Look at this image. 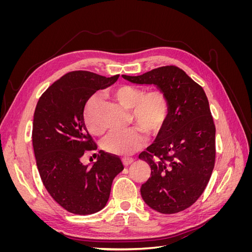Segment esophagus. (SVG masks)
<instances>
[{
    "label": "esophagus",
    "mask_w": 252,
    "mask_h": 252,
    "mask_svg": "<svg viewBox=\"0 0 252 252\" xmlns=\"http://www.w3.org/2000/svg\"><path fill=\"white\" fill-rule=\"evenodd\" d=\"M134 159L132 158H122V162H123L124 166H129L130 164L133 163Z\"/></svg>",
    "instance_id": "esophagus-1"
}]
</instances>
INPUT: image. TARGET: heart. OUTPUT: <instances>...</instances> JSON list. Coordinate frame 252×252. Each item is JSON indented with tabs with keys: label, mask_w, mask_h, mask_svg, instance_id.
<instances>
[{
	"label": "heart",
	"mask_w": 252,
	"mask_h": 252,
	"mask_svg": "<svg viewBox=\"0 0 252 252\" xmlns=\"http://www.w3.org/2000/svg\"><path fill=\"white\" fill-rule=\"evenodd\" d=\"M113 95L127 110L136 125L150 134H157L164 128L169 117V102L161 90H144L131 85H122L113 90ZM102 102L101 94H91L85 105L84 119L88 130L101 134L104 126L98 119V109ZM147 136L141 128L132 127L125 130H113L105 136L102 146L109 154L131 156L144 147Z\"/></svg>",
	"instance_id": "b5f03b06"
}]
</instances>
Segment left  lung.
<instances>
[{"label": "left lung", "mask_w": 252, "mask_h": 252, "mask_svg": "<svg viewBox=\"0 0 252 252\" xmlns=\"http://www.w3.org/2000/svg\"><path fill=\"white\" fill-rule=\"evenodd\" d=\"M122 77L157 86L169 102L164 128L139 156L151 168V177L141 187L143 200L165 215L185 210L204 192L216 161V126L205 91L177 66Z\"/></svg>", "instance_id": "8db88e82"}]
</instances>
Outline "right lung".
<instances>
[{"instance_id": "1", "label": "right lung", "mask_w": 252, "mask_h": 252, "mask_svg": "<svg viewBox=\"0 0 252 252\" xmlns=\"http://www.w3.org/2000/svg\"><path fill=\"white\" fill-rule=\"evenodd\" d=\"M119 77L84 70L68 72L36 104L32 145L40 177L52 199L74 215H93L103 209L113 179L124 169L119 157L103 150L91 167L81 162L84 152L96 149L84 122L86 102Z\"/></svg>"}]
</instances>
